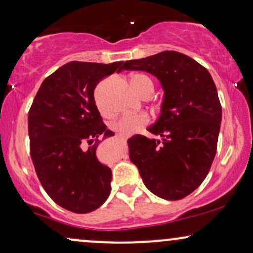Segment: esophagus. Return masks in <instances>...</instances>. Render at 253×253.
I'll list each match as a JSON object with an SVG mask.
<instances>
[{
    "instance_id": "esophagus-1",
    "label": "esophagus",
    "mask_w": 253,
    "mask_h": 253,
    "mask_svg": "<svg viewBox=\"0 0 253 253\" xmlns=\"http://www.w3.org/2000/svg\"><path fill=\"white\" fill-rule=\"evenodd\" d=\"M118 136H119V138H121V139H127V138H128V136H127V135H123V134H119Z\"/></svg>"
}]
</instances>
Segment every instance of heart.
Wrapping results in <instances>:
<instances>
[{
  "instance_id": "heart-1",
  "label": "heart",
  "mask_w": 253,
  "mask_h": 253,
  "mask_svg": "<svg viewBox=\"0 0 253 253\" xmlns=\"http://www.w3.org/2000/svg\"><path fill=\"white\" fill-rule=\"evenodd\" d=\"M130 84L133 89L138 95H141L147 89L153 90L152 81L150 77H147L144 74H134L130 76ZM150 119L146 114H135V115H125L120 118L117 123L113 124V129L118 130L121 134H133L136 130H139L141 127L146 126L149 124Z\"/></svg>"
}]
</instances>
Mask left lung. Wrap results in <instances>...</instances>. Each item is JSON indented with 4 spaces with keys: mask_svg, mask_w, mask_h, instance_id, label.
Segmentation results:
<instances>
[{
    "mask_svg": "<svg viewBox=\"0 0 253 253\" xmlns=\"http://www.w3.org/2000/svg\"><path fill=\"white\" fill-rule=\"evenodd\" d=\"M124 66L153 75L164 90L161 115L147 128L162 139H128L129 159L151 193L181 200L200 187L216 153L222 112L213 78L201 64L176 51L128 60Z\"/></svg>",
    "mask_w": 253,
    "mask_h": 253,
    "instance_id": "8db88e82",
    "label": "left lung"
}]
</instances>
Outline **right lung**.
<instances>
[{"label":"right lung","instance_id":"obj_1","mask_svg":"<svg viewBox=\"0 0 253 253\" xmlns=\"http://www.w3.org/2000/svg\"><path fill=\"white\" fill-rule=\"evenodd\" d=\"M124 65L65 64L45 78L28 112L30 151L38 178L57 205L74 213L97 210L110 194L112 170L98 162L96 149L100 136L114 133L102 123L94 90Z\"/></svg>","mask_w":253,"mask_h":253}]
</instances>
